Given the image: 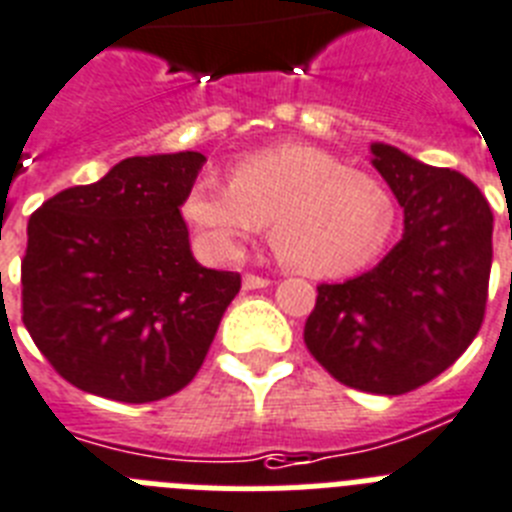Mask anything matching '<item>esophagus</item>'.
I'll return each instance as SVG.
<instances>
[{"instance_id":"obj_1","label":"esophagus","mask_w":512,"mask_h":512,"mask_svg":"<svg viewBox=\"0 0 512 512\" xmlns=\"http://www.w3.org/2000/svg\"><path fill=\"white\" fill-rule=\"evenodd\" d=\"M242 286L247 291L265 289V286H270V281H268V278H263V276H255V273H247V276L242 278Z\"/></svg>"}]
</instances>
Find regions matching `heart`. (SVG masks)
I'll use <instances>...</instances> for the list:
<instances>
[{
    "mask_svg": "<svg viewBox=\"0 0 512 512\" xmlns=\"http://www.w3.org/2000/svg\"><path fill=\"white\" fill-rule=\"evenodd\" d=\"M184 218L210 252L229 260L270 221L278 257L291 270L338 278L382 255L398 208L377 176L349 169L315 145L283 143L239 158L231 182L197 176Z\"/></svg>",
    "mask_w": 512,
    "mask_h": 512,
    "instance_id": "obj_1",
    "label": "heart"
}]
</instances>
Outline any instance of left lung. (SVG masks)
<instances>
[{
  "label": "left lung",
  "mask_w": 512,
  "mask_h": 512,
  "mask_svg": "<svg viewBox=\"0 0 512 512\" xmlns=\"http://www.w3.org/2000/svg\"><path fill=\"white\" fill-rule=\"evenodd\" d=\"M369 153L403 208L401 242L362 276L317 286L304 343L343 385L401 395L445 372L482 328L492 210L458 171L388 143Z\"/></svg>",
  "instance_id": "obj_1"
}]
</instances>
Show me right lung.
Masks as SVG:
<instances>
[{"label":"right lung","mask_w":512,"mask_h":512,"mask_svg":"<svg viewBox=\"0 0 512 512\" xmlns=\"http://www.w3.org/2000/svg\"><path fill=\"white\" fill-rule=\"evenodd\" d=\"M203 163L197 150L124 158L30 216L23 322L75 388L161 401L203 367L242 286L190 249L179 208Z\"/></svg>","instance_id":"obj_1"}]
</instances>
